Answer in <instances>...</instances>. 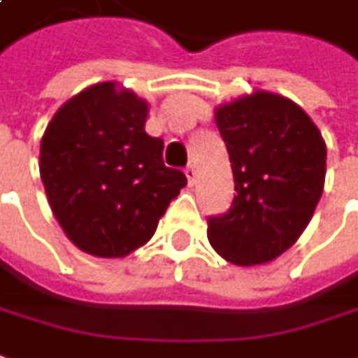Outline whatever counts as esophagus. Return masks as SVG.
I'll use <instances>...</instances> for the list:
<instances>
[{
  "label": "esophagus",
  "instance_id": "obj_1",
  "mask_svg": "<svg viewBox=\"0 0 358 358\" xmlns=\"http://www.w3.org/2000/svg\"><path fill=\"white\" fill-rule=\"evenodd\" d=\"M184 172H186V178H188L189 186H194V184H196V178H198V172H196V169H194V164L186 166Z\"/></svg>",
  "mask_w": 358,
  "mask_h": 358
}]
</instances>
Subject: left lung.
<instances>
[{"mask_svg": "<svg viewBox=\"0 0 358 358\" xmlns=\"http://www.w3.org/2000/svg\"><path fill=\"white\" fill-rule=\"evenodd\" d=\"M215 123L237 196L225 213L208 217V239L239 266L274 261L298 241L322 198V133L300 106L268 92L221 106Z\"/></svg>", "mask_w": 358, "mask_h": 358, "instance_id": "obj_1", "label": "left lung"}]
</instances>
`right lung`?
Wrapping results in <instances>:
<instances>
[{
    "mask_svg": "<svg viewBox=\"0 0 358 358\" xmlns=\"http://www.w3.org/2000/svg\"><path fill=\"white\" fill-rule=\"evenodd\" d=\"M147 103L103 82L58 109L41 141L50 210L76 247L117 259L143 247L184 172L164 166V141L145 131Z\"/></svg>",
    "mask_w": 358,
    "mask_h": 358,
    "instance_id": "1",
    "label": "right lung"
}]
</instances>
